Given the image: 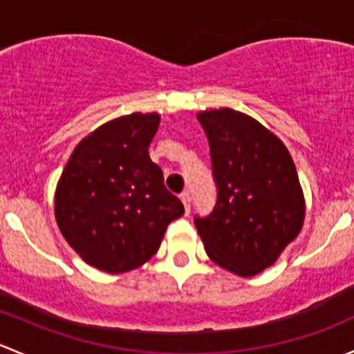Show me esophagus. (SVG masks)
<instances>
[{"label":"esophagus","mask_w":354,"mask_h":354,"mask_svg":"<svg viewBox=\"0 0 354 354\" xmlns=\"http://www.w3.org/2000/svg\"><path fill=\"white\" fill-rule=\"evenodd\" d=\"M180 198H181V202H183V205H185V212L190 214V207H192L190 194H188V192H185V194H181Z\"/></svg>","instance_id":"obj_1"}]
</instances>
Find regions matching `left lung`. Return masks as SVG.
I'll list each match as a JSON object with an SVG mask.
<instances>
[{
  "mask_svg": "<svg viewBox=\"0 0 354 354\" xmlns=\"http://www.w3.org/2000/svg\"><path fill=\"white\" fill-rule=\"evenodd\" d=\"M212 159L217 200L195 217L207 255L252 277L270 267L298 236L305 198L283 142L248 114L230 108L198 113Z\"/></svg>",
  "mask_w": 354,
  "mask_h": 354,
  "instance_id": "obj_1",
  "label": "left lung"
}]
</instances>
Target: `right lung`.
<instances>
[{"instance_id":"1","label":"right lung","mask_w":354,"mask_h":354,"mask_svg":"<svg viewBox=\"0 0 354 354\" xmlns=\"http://www.w3.org/2000/svg\"><path fill=\"white\" fill-rule=\"evenodd\" d=\"M157 113L108 121L75 147L55 195V216L68 245L109 274L127 272L159 250L171 221L185 207L164 187L149 145Z\"/></svg>"}]
</instances>
